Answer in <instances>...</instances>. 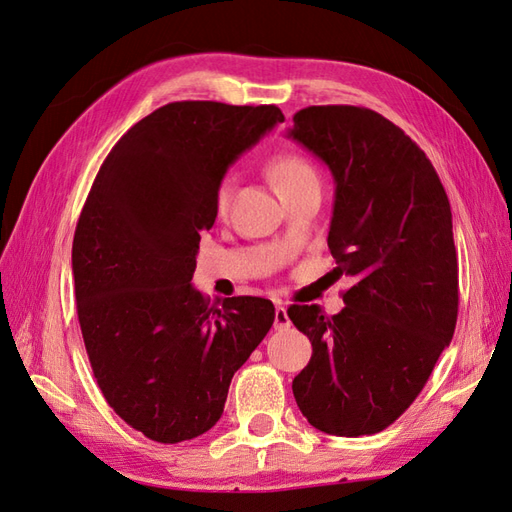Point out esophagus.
Returning a JSON list of instances; mask_svg holds the SVG:
<instances>
[{
	"label": "esophagus",
	"mask_w": 512,
	"mask_h": 512,
	"mask_svg": "<svg viewBox=\"0 0 512 512\" xmlns=\"http://www.w3.org/2000/svg\"><path fill=\"white\" fill-rule=\"evenodd\" d=\"M273 327H275L277 331H286V329H290V318H288V312H286V307H284V305H277V307H275V320H273Z\"/></svg>",
	"instance_id": "34e87169"
}]
</instances>
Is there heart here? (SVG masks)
<instances>
[{
  "mask_svg": "<svg viewBox=\"0 0 512 512\" xmlns=\"http://www.w3.org/2000/svg\"><path fill=\"white\" fill-rule=\"evenodd\" d=\"M269 173L271 179L275 183L277 192H288L297 185L309 181V179H318L316 170L312 168L305 158L294 156V153H284V156H277L271 164H269ZM232 192H235V177L232 175H224L215 188V209L218 213H226L230 207V198Z\"/></svg>",
  "mask_w": 512,
  "mask_h": 512,
  "instance_id": "b5f03b06",
  "label": "heart"
}]
</instances>
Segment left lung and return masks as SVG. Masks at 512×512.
Listing matches in <instances>:
<instances>
[{
    "label": "left lung",
    "instance_id": "1",
    "mask_svg": "<svg viewBox=\"0 0 512 512\" xmlns=\"http://www.w3.org/2000/svg\"><path fill=\"white\" fill-rule=\"evenodd\" d=\"M292 121L288 136L333 173V273L354 280L335 316L318 305L288 307L312 342L292 393L316 429L369 436L410 408L453 339L459 267L451 203L425 151L371 108L307 106Z\"/></svg>",
    "mask_w": 512,
    "mask_h": 512
}]
</instances>
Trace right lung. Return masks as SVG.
Segmentation results:
<instances>
[{
  "label": "right lung",
  "instance_id": "add662e5",
  "mask_svg": "<svg viewBox=\"0 0 512 512\" xmlns=\"http://www.w3.org/2000/svg\"><path fill=\"white\" fill-rule=\"evenodd\" d=\"M284 115L275 104L183 100L123 134L76 222V314L96 382L123 421L177 444L209 431L235 371L275 320L260 297L192 288L226 168Z\"/></svg>",
  "mask_w": 512,
  "mask_h": 512
}]
</instances>
